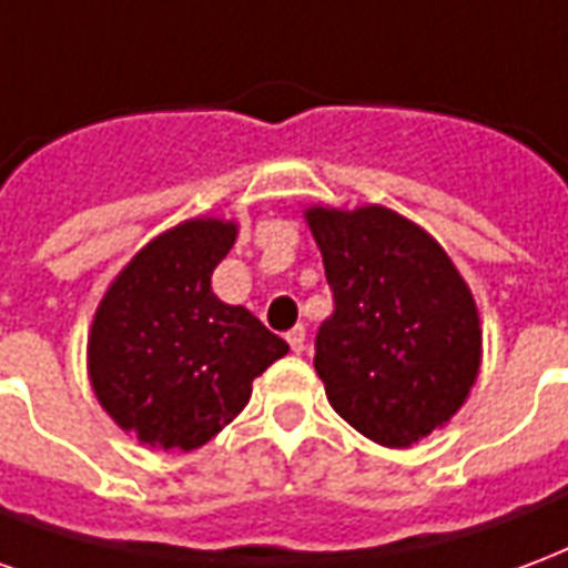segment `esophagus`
<instances>
[{
    "instance_id": "obj_1",
    "label": "esophagus",
    "mask_w": 568,
    "mask_h": 568,
    "mask_svg": "<svg viewBox=\"0 0 568 568\" xmlns=\"http://www.w3.org/2000/svg\"><path fill=\"white\" fill-rule=\"evenodd\" d=\"M287 345L293 354H302V351H305V326H293V329H290Z\"/></svg>"
}]
</instances>
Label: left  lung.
I'll use <instances>...</instances> for the list:
<instances>
[{"instance_id":"1","label":"left lung","mask_w":568,"mask_h":568,"mask_svg":"<svg viewBox=\"0 0 568 568\" xmlns=\"http://www.w3.org/2000/svg\"><path fill=\"white\" fill-rule=\"evenodd\" d=\"M333 314L314 338L326 399L357 433L408 448L448 424L481 366L471 290L417 223L381 205L314 209Z\"/></svg>"}]
</instances>
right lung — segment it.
I'll return each instance as SVG.
<instances>
[{
    "label": "right lung",
    "instance_id": "add662e5",
    "mask_svg": "<svg viewBox=\"0 0 568 568\" xmlns=\"http://www.w3.org/2000/svg\"><path fill=\"white\" fill-rule=\"evenodd\" d=\"M235 223L196 217L156 235L111 281L87 338V369L111 420L163 450L202 448L287 354L242 305L211 293Z\"/></svg>",
    "mask_w": 568,
    "mask_h": 568
}]
</instances>
